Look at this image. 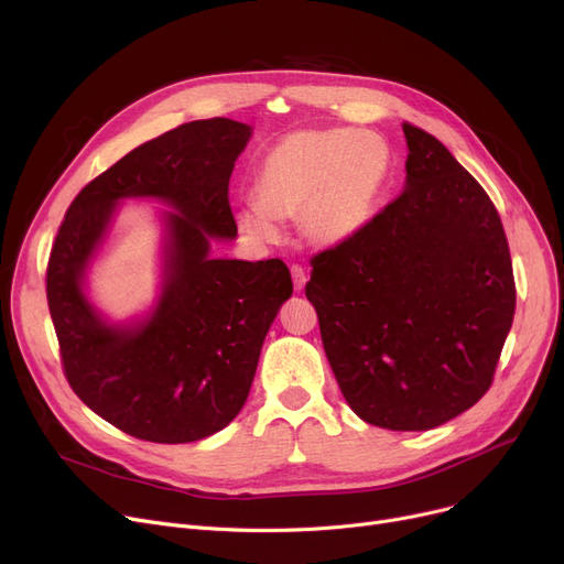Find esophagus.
<instances>
[{"label":"esophagus","mask_w":564,"mask_h":564,"mask_svg":"<svg viewBox=\"0 0 564 564\" xmlns=\"http://www.w3.org/2000/svg\"><path fill=\"white\" fill-rule=\"evenodd\" d=\"M290 274H292V283H295V290H297V292L304 290V285H306V272H304V267H302V264H292V267H290Z\"/></svg>","instance_id":"obj_1"}]
</instances>
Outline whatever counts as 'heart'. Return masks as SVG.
Listing matches in <instances>:
<instances>
[{
	"mask_svg": "<svg viewBox=\"0 0 564 564\" xmlns=\"http://www.w3.org/2000/svg\"><path fill=\"white\" fill-rule=\"evenodd\" d=\"M389 170L391 150L378 133L290 131L260 159L256 198L243 200L237 212L239 230L272 243L281 237L279 221L297 216L308 243L334 249L369 224Z\"/></svg>",
	"mask_w": 564,
	"mask_h": 564,
	"instance_id": "heart-1",
	"label": "heart"
}]
</instances>
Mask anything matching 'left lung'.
<instances>
[{
    "label": "left lung",
    "instance_id": "8db88e82",
    "mask_svg": "<svg viewBox=\"0 0 564 564\" xmlns=\"http://www.w3.org/2000/svg\"><path fill=\"white\" fill-rule=\"evenodd\" d=\"M403 133L405 188L352 239L311 258L306 297L357 417L429 431L491 387L517 283L481 184L431 133Z\"/></svg>",
    "mask_w": 564,
    "mask_h": 564
}]
</instances>
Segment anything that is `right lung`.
I'll list each match as a JSON object with an SVG mask.
<instances>
[{
  "label": "right lung",
  "instance_id": "1",
  "mask_svg": "<svg viewBox=\"0 0 564 564\" xmlns=\"http://www.w3.org/2000/svg\"><path fill=\"white\" fill-rule=\"evenodd\" d=\"M251 138L241 121H188L135 147L70 203L45 272L62 369L99 417L147 443H195L226 429L249 397L262 340L292 295L283 260H209V235L235 237L228 184ZM154 194L169 215L166 285L151 321L106 326L82 272L119 197Z\"/></svg>",
  "mask_w": 564,
  "mask_h": 564
}]
</instances>
